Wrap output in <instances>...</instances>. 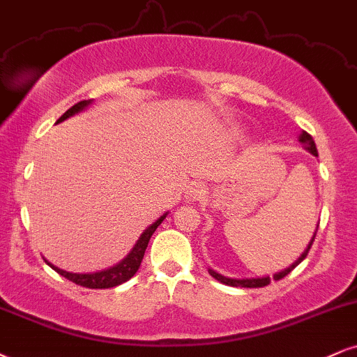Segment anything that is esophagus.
<instances>
[{"mask_svg":"<svg viewBox=\"0 0 357 357\" xmlns=\"http://www.w3.org/2000/svg\"><path fill=\"white\" fill-rule=\"evenodd\" d=\"M204 187L200 183H192V187H188V190L185 193V200L187 202H199L202 197H204Z\"/></svg>","mask_w":357,"mask_h":357,"instance_id":"esophagus-1","label":"esophagus"}]
</instances>
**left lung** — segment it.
<instances>
[{
    "instance_id": "8db88e82",
    "label": "left lung",
    "mask_w": 357,
    "mask_h": 357,
    "mask_svg": "<svg viewBox=\"0 0 357 357\" xmlns=\"http://www.w3.org/2000/svg\"><path fill=\"white\" fill-rule=\"evenodd\" d=\"M300 140L303 144H305V147L307 149V151H310L311 153H313V155H318V151H316V144H314V140H313V137H311L310 134H307V132H305L303 130V134L300 135ZM318 231V230H316ZM316 231H314V235H313V238H311V241H310V245H307V248L305 250V252H303V255L300 258L296 259V261L293 263L291 266L289 268H286V270H283L281 273H276L275 276H273V280H281V278H284L286 275H289V273H291L294 268H296L298 265H300V263L303 261V259H305L306 257H307V253H310V250H311V245H313V241H314V236H316ZM208 273L210 275L213 276L215 280H218L220 283H223V284H228V286H241V288H263V286H266V284H270L271 283V278L270 276H266V278H250V280H231V278H225V276H222V275H218L217 271H213V270H208Z\"/></svg>"
}]
</instances>
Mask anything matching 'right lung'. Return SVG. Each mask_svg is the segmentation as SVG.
<instances>
[{
  "label": "right lung",
  "instance_id": "1",
  "mask_svg": "<svg viewBox=\"0 0 357 357\" xmlns=\"http://www.w3.org/2000/svg\"><path fill=\"white\" fill-rule=\"evenodd\" d=\"M89 104H91V100H81V102L74 104L71 109H68V111H66L63 116L57 119V122L66 121V119L74 116V114H77L79 111H82V109L87 107ZM165 217H167V213L162 215V217L158 218L157 222L153 223V225L149 227L147 230H145L142 235H140V238L137 240V243H135L134 248H132V252L127 255V257L122 259L119 265L109 268V270L98 271V273H89V275H77V273H68L64 270H59V268L52 266L51 263H47V265H50L54 271L59 273L61 276H64L66 280L73 281V283L82 286V288H91V289L114 288V286L126 283L127 280H130L132 276L137 273L140 263H142L145 248H147V245H149V240H151L153 231L157 230V227L160 225L162 222H164Z\"/></svg>",
  "mask_w": 357,
  "mask_h": 357
}]
</instances>
